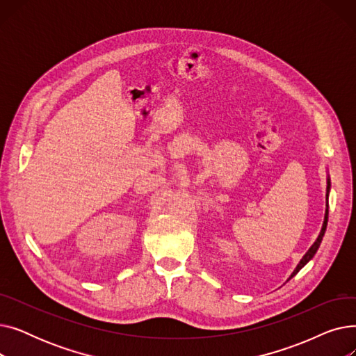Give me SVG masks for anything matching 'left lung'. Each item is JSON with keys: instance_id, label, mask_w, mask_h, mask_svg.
Wrapping results in <instances>:
<instances>
[{"instance_id": "1", "label": "left lung", "mask_w": 356, "mask_h": 356, "mask_svg": "<svg viewBox=\"0 0 356 356\" xmlns=\"http://www.w3.org/2000/svg\"><path fill=\"white\" fill-rule=\"evenodd\" d=\"M329 188H330V181H327V192H329ZM327 215H329V211L326 209V215H325V222H323V227H322V231H321V235L317 236V239H316V242L314 244L312 245V248L306 252V255L302 258V261H300V264H298L297 267H296V270L293 271V274H291V277H294L298 271H300L309 261L313 258V255L316 254V251H317V248H319V245H321V242H322V239H323V235H325V231H326V225H327ZM290 277V278H291Z\"/></svg>"}]
</instances>
